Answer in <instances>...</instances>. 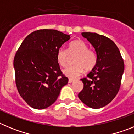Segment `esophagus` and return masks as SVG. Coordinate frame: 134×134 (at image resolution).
I'll return each mask as SVG.
<instances>
[{
	"instance_id": "obj_1",
	"label": "esophagus",
	"mask_w": 134,
	"mask_h": 134,
	"mask_svg": "<svg viewBox=\"0 0 134 134\" xmlns=\"http://www.w3.org/2000/svg\"><path fill=\"white\" fill-rule=\"evenodd\" d=\"M74 81V79H69V80H68V82L69 83H71V82H73Z\"/></svg>"
}]
</instances>
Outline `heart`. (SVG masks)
Segmentation results:
<instances>
[{
	"label": "heart",
	"mask_w": 134,
	"mask_h": 134,
	"mask_svg": "<svg viewBox=\"0 0 134 134\" xmlns=\"http://www.w3.org/2000/svg\"><path fill=\"white\" fill-rule=\"evenodd\" d=\"M70 55H77L74 60L75 66L64 70V73L68 77L76 78L84 72H88L94 68L97 63V55L94 50L89 49L87 43L82 40H75L69 45L67 50L64 48L58 49L56 59L62 67L67 66Z\"/></svg>",
	"instance_id": "heart-1"
}]
</instances>
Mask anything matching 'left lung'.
Here are the masks:
<instances>
[{
  "mask_svg": "<svg viewBox=\"0 0 134 134\" xmlns=\"http://www.w3.org/2000/svg\"><path fill=\"white\" fill-rule=\"evenodd\" d=\"M82 35L94 48L97 63L88 78L81 79L84 87L79 97L88 107L99 109L109 103L118 94L124 71V60L118 46L107 37L91 32Z\"/></svg>",
  "mask_w": 134,
  "mask_h": 134,
  "instance_id": "8db88e82",
  "label": "left lung"
}]
</instances>
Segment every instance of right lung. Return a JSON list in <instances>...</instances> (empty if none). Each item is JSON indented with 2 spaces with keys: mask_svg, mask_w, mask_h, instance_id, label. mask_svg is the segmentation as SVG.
Masks as SVG:
<instances>
[{
  "mask_svg": "<svg viewBox=\"0 0 134 134\" xmlns=\"http://www.w3.org/2000/svg\"><path fill=\"white\" fill-rule=\"evenodd\" d=\"M70 35L54 29H39L25 37L14 58L15 83L30 107L43 109L52 105L68 79L62 72L57 51Z\"/></svg>",
  "mask_w": 134,
  "mask_h": 134,
  "instance_id": "add662e5",
  "label": "right lung"
}]
</instances>
